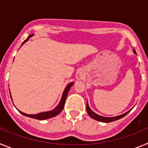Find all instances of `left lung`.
I'll return each mask as SVG.
<instances>
[{
    "label": "left lung",
    "instance_id": "obj_1",
    "mask_svg": "<svg viewBox=\"0 0 148 148\" xmlns=\"http://www.w3.org/2000/svg\"><path fill=\"white\" fill-rule=\"evenodd\" d=\"M133 53H135V54H136L135 49H133ZM130 110L127 111V113H124V114L120 115V116H115V117H104V116H99V115H98V114H96L95 113H94L93 111L90 109V107H89L88 102H87V113H88L89 116H90L92 119H93L96 120V121H101V122H106V123L112 122V121H116V120L120 119L123 118L124 116H126V115L127 114V113H129Z\"/></svg>",
    "mask_w": 148,
    "mask_h": 148
}]
</instances>
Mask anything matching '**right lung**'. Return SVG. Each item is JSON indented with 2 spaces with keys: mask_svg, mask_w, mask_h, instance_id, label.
<instances>
[{
  "mask_svg": "<svg viewBox=\"0 0 148 148\" xmlns=\"http://www.w3.org/2000/svg\"><path fill=\"white\" fill-rule=\"evenodd\" d=\"M33 35L34 34H32V35H29V37L27 38L24 41H23V44H21V46L23 45L24 43L27 42V40H28L30 38L32 37V36H33ZM73 84H74V82H71V83H70L67 86H66V88H65L64 90V92H63V94H62V96H61V101H60L59 104H58V105L57 106V107H56L55 109L52 110H50V111H47V112H43V113H38V114H27V113H23V112H21V111H20V110H18V111H19V112H20L22 115H23V116H27V117H29V118L35 119H38V120L47 119L54 117V116H57L58 114H59L61 111H62V110L64 109V104H65V101H66L68 92H69V90H70V87L73 85ZM10 96H11V93H10Z\"/></svg>",
  "mask_w": 148,
  "mask_h": 148,
  "instance_id": "obj_1",
  "label": "right lung"
}]
</instances>
